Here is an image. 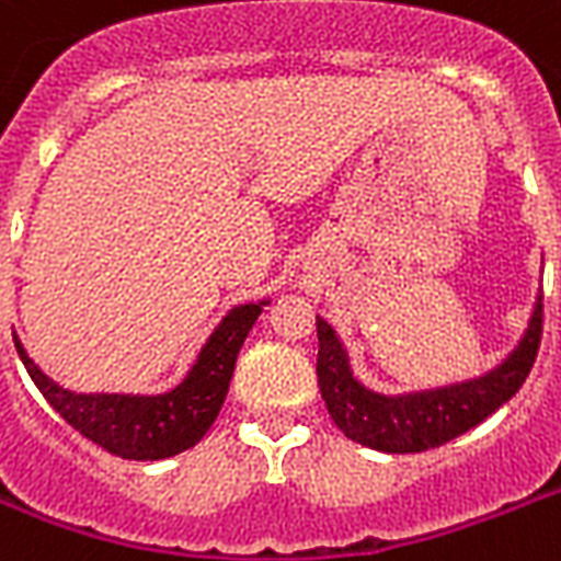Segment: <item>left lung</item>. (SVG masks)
Wrapping results in <instances>:
<instances>
[{"instance_id":"1","label":"left lung","mask_w":561,"mask_h":561,"mask_svg":"<svg viewBox=\"0 0 561 561\" xmlns=\"http://www.w3.org/2000/svg\"><path fill=\"white\" fill-rule=\"evenodd\" d=\"M318 385L337 430L370 450L423 453L459 438L518 394L541 344V294L527 332L503 365L480 379L417 394H376L353 376L347 350L323 318H318Z\"/></svg>"}]
</instances>
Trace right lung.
Returning <instances> with one entry per match:
<instances>
[{
    "label": "right lung",
    "instance_id": "1",
    "mask_svg": "<svg viewBox=\"0 0 561 561\" xmlns=\"http://www.w3.org/2000/svg\"><path fill=\"white\" fill-rule=\"evenodd\" d=\"M267 299L234 306L199 350L194 367L167 394H76L43 374L14 335V347L25 370L41 388L46 403L88 442L100 444L111 456L156 461L194 447L214 423L232 382L234 362L252 323Z\"/></svg>",
    "mask_w": 561,
    "mask_h": 561
}]
</instances>
